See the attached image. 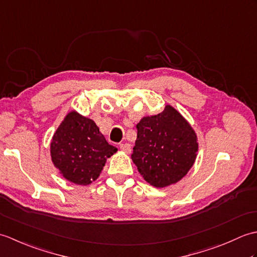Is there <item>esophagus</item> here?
Returning a JSON list of instances; mask_svg holds the SVG:
<instances>
[{"label": "esophagus", "instance_id": "esophagus-1", "mask_svg": "<svg viewBox=\"0 0 257 257\" xmlns=\"http://www.w3.org/2000/svg\"><path fill=\"white\" fill-rule=\"evenodd\" d=\"M119 148L121 151L125 152V154H130V151H132V146L129 144H120Z\"/></svg>", "mask_w": 257, "mask_h": 257}]
</instances>
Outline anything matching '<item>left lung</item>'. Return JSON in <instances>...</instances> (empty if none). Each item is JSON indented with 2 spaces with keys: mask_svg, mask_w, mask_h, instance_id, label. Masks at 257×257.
<instances>
[{
  "mask_svg": "<svg viewBox=\"0 0 257 257\" xmlns=\"http://www.w3.org/2000/svg\"><path fill=\"white\" fill-rule=\"evenodd\" d=\"M132 159L147 182L163 188L180 181L193 166L198 139L192 127L171 106L137 124Z\"/></svg>",
  "mask_w": 257,
  "mask_h": 257,
  "instance_id": "left-lung-1",
  "label": "left lung"
}]
</instances>
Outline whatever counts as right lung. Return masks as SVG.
I'll use <instances>...</instances> for the list:
<instances>
[{"mask_svg":"<svg viewBox=\"0 0 257 257\" xmlns=\"http://www.w3.org/2000/svg\"><path fill=\"white\" fill-rule=\"evenodd\" d=\"M117 151L91 119L69 112L51 144L54 165L68 181L87 185L99 177L106 160Z\"/></svg>","mask_w":257,"mask_h":257,"instance_id":"1","label":"right lung"}]
</instances>
